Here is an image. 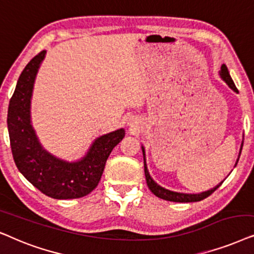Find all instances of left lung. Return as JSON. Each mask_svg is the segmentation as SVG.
<instances>
[{"instance_id": "left-lung-1", "label": "left lung", "mask_w": 254, "mask_h": 254, "mask_svg": "<svg viewBox=\"0 0 254 254\" xmlns=\"http://www.w3.org/2000/svg\"><path fill=\"white\" fill-rule=\"evenodd\" d=\"M219 76H221V79L224 81V82L228 84L230 88H231L233 92L238 93L237 88H236L235 83H233V81L231 79V76H230L228 67H226L224 64H223L222 67H221V70H219ZM243 143H244V138H243V141H242V145H241V150H239V154H238L237 161H236V164H235V167H236V165H237V162L239 160V157H241ZM141 151H143V157H144L145 178H146V182H147L148 188H150V190L153 192L155 196H158V197L162 198V200L172 201V202H198V201H202V200H204V198H207L209 195H211L212 192H214L216 189H217L219 186L223 184V181H224V180H223L222 182H219L217 186H215L214 188L209 189V190L197 192V194H190V192H180V191L170 190V189L161 187L160 185H158L157 182H155L153 179H152V177L150 175V172H148V170H147L146 154H145V147L143 146V145H141Z\"/></svg>"}]
</instances>
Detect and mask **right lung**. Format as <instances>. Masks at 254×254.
I'll return each mask as SVG.
<instances>
[{
	"instance_id": "add662e5",
	"label": "right lung",
	"mask_w": 254,
	"mask_h": 254,
	"mask_svg": "<svg viewBox=\"0 0 254 254\" xmlns=\"http://www.w3.org/2000/svg\"><path fill=\"white\" fill-rule=\"evenodd\" d=\"M44 50L31 59L18 77L8 109V131L12 157L18 171L44 194L58 200L79 198L96 188L107 159L123 139V127L102 134L75 161L50 153L43 147L32 127L31 99L38 69L45 59Z\"/></svg>"
}]
</instances>
